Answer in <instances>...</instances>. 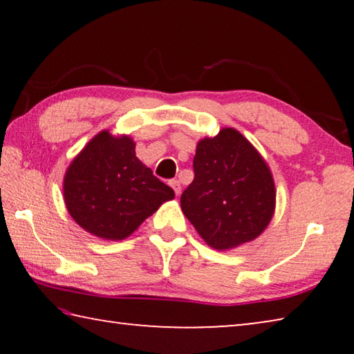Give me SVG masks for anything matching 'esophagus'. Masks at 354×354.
I'll list each match as a JSON object with an SVG mask.
<instances>
[{"instance_id":"esophagus-1","label":"esophagus","mask_w":354,"mask_h":354,"mask_svg":"<svg viewBox=\"0 0 354 354\" xmlns=\"http://www.w3.org/2000/svg\"><path fill=\"white\" fill-rule=\"evenodd\" d=\"M170 185H171V189L175 190V194H176V195L181 194V184H179L178 179H171V181H170Z\"/></svg>"}]
</instances>
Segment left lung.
Returning <instances> with one entry per match:
<instances>
[{"mask_svg": "<svg viewBox=\"0 0 354 354\" xmlns=\"http://www.w3.org/2000/svg\"><path fill=\"white\" fill-rule=\"evenodd\" d=\"M194 171L181 209L209 247L231 250L262 234L274 214V181L262 156L237 129L223 128L201 139Z\"/></svg>", "mask_w": 354, "mask_h": 354, "instance_id": "1", "label": "left lung"}]
</instances>
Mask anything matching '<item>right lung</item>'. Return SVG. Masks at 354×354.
Returning <instances> with one entry per match:
<instances>
[{
	"label": "right lung",
	"instance_id": "right-lung-1",
	"mask_svg": "<svg viewBox=\"0 0 354 354\" xmlns=\"http://www.w3.org/2000/svg\"><path fill=\"white\" fill-rule=\"evenodd\" d=\"M175 192L136 156L129 136L101 131L71 160L64 176L67 211L82 230L123 241Z\"/></svg>",
	"mask_w": 354,
	"mask_h": 354
}]
</instances>
